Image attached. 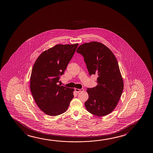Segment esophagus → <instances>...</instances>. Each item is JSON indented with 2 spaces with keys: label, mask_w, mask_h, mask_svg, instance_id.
<instances>
[{
  "label": "esophagus",
  "mask_w": 153,
  "mask_h": 153,
  "mask_svg": "<svg viewBox=\"0 0 153 153\" xmlns=\"http://www.w3.org/2000/svg\"><path fill=\"white\" fill-rule=\"evenodd\" d=\"M76 92H77V93H79V92H80V91H84V89H77V88H76L75 89Z\"/></svg>",
  "instance_id": "obj_1"
}]
</instances>
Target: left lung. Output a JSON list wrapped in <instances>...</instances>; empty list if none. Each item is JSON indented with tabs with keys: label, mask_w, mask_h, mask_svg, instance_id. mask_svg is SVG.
<instances>
[{
	"label": "left lung",
	"mask_w": 153,
	"mask_h": 153,
	"mask_svg": "<svg viewBox=\"0 0 153 153\" xmlns=\"http://www.w3.org/2000/svg\"><path fill=\"white\" fill-rule=\"evenodd\" d=\"M77 52L82 55L90 76L96 75L97 86L87 88L89 98L85 103L87 111L103 117L111 113L117 105L123 90V81L114 55L99 42L80 45Z\"/></svg>",
	"instance_id": "obj_1"
}]
</instances>
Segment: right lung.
Wrapping results in <instances>:
<instances>
[{
    "mask_svg": "<svg viewBox=\"0 0 153 153\" xmlns=\"http://www.w3.org/2000/svg\"><path fill=\"white\" fill-rule=\"evenodd\" d=\"M78 44H57L42 53L32 70L30 90L36 105L51 116L67 110L74 89L59 84Z\"/></svg>",
    "mask_w": 153,
    "mask_h": 153,
    "instance_id": "right-lung-1",
    "label": "right lung"
}]
</instances>
